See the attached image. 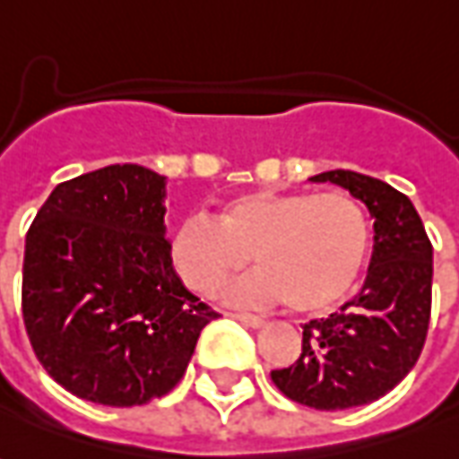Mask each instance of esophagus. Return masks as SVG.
Wrapping results in <instances>:
<instances>
[{"instance_id":"obj_1","label":"esophagus","mask_w":459,"mask_h":459,"mask_svg":"<svg viewBox=\"0 0 459 459\" xmlns=\"http://www.w3.org/2000/svg\"><path fill=\"white\" fill-rule=\"evenodd\" d=\"M230 318L240 320L243 325H248V328H263L265 325V320L261 316H253V313H230Z\"/></svg>"}]
</instances>
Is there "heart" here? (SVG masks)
<instances>
[{"label": "heart", "mask_w": 459, "mask_h": 459, "mask_svg": "<svg viewBox=\"0 0 459 459\" xmlns=\"http://www.w3.org/2000/svg\"><path fill=\"white\" fill-rule=\"evenodd\" d=\"M251 258L261 268L229 283V300H283L300 316L341 306L370 255V221L348 194L246 191L219 219H186L171 238V263L191 290L211 293Z\"/></svg>", "instance_id": "obj_1"}]
</instances>
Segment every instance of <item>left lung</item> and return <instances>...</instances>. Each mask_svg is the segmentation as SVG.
Segmentation results:
<instances>
[{"mask_svg":"<svg viewBox=\"0 0 459 459\" xmlns=\"http://www.w3.org/2000/svg\"><path fill=\"white\" fill-rule=\"evenodd\" d=\"M310 181L342 186L363 201L375 219L373 258L360 293L306 323L300 358L271 377L307 408H358L390 393L418 363L430 323L432 246L412 201L385 181L342 169Z\"/></svg>","mask_w":459,"mask_h":459,"instance_id":"left-lung-1","label":"left lung"}]
</instances>
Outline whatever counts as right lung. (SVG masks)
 <instances>
[{"label":"right lung","mask_w":459,"mask_h":459,"mask_svg":"<svg viewBox=\"0 0 459 459\" xmlns=\"http://www.w3.org/2000/svg\"><path fill=\"white\" fill-rule=\"evenodd\" d=\"M163 198L166 176L114 163L56 186L29 229V342L82 400L131 408L166 395L216 318L176 275Z\"/></svg>","instance_id":"right-lung-1"}]
</instances>
